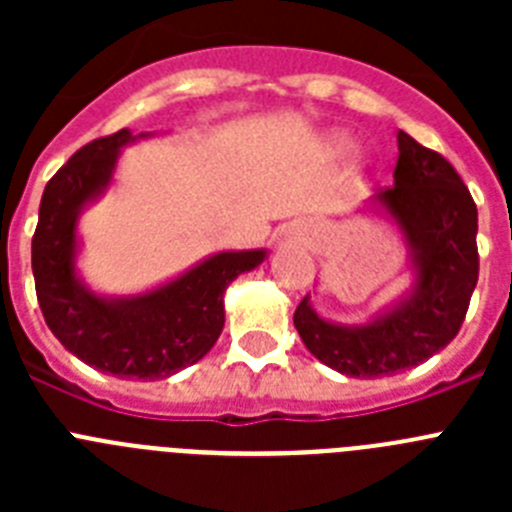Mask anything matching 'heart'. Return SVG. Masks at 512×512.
I'll return each instance as SVG.
<instances>
[{"label": "heart", "mask_w": 512, "mask_h": 512, "mask_svg": "<svg viewBox=\"0 0 512 512\" xmlns=\"http://www.w3.org/2000/svg\"><path fill=\"white\" fill-rule=\"evenodd\" d=\"M348 148H351V140H348L346 135H333V138H328V143H325V151L333 153V156H341Z\"/></svg>", "instance_id": "obj_1"}]
</instances>
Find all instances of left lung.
Listing matches in <instances>:
<instances>
[{"label": "left lung", "mask_w": 512, "mask_h": 512, "mask_svg": "<svg viewBox=\"0 0 512 512\" xmlns=\"http://www.w3.org/2000/svg\"><path fill=\"white\" fill-rule=\"evenodd\" d=\"M395 184L374 200L405 233L415 289L366 325L328 323L297 305L295 328L315 359L346 377L377 379L423 364L459 333L477 287V205L454 166L408 133H397Z\"/></svg>", "instance_id": "left-lung-1"}]
</instances>
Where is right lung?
Listing matches in <instances>:
<instances>
[{
    "label": "right lung",
    "mask_w": 512,
    "mask_h": 512,
    "mask_svg": "<svg viewBox=\"0 0 512 512\" xmlns=\"http://www.w3.org/2000/svg\"><path fill=\"white\" fill-rule=\"evenodd\" d=\"M135 135L92 140L53 174L33 235V277L53 336L76 359L125 379H164L215 346L225 325V287L264 261L266 251L215 253L148 295L107 300L76 279V217L104 192L120 148Z\"/></svg>",
    "instance_id": "1"
}]
</instances>
